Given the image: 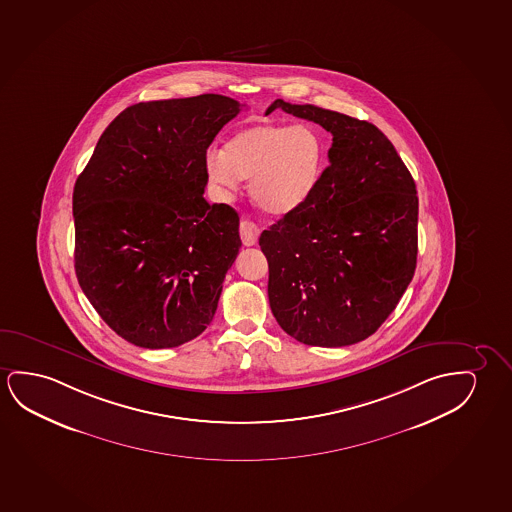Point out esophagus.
Here are the masks:
<instances>
[{
    "label": "esophagus",
    "mask_w": 512,
    "mask_h": 512,
    "mask_svg": "<svg viewBox=\"0 0 512 512\" xmlns=\"http://www.w3.org/2000/svg\"><path fill=\"white\" fill-rule=\"evenodd\" d=\"M239 234H241V239H243V245L253 246L257 243V239H259L260 229L250 220H241V223H239Z\"/></svg>",
    "instance_id": "1"
}]
</instances>
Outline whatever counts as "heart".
Instances as JSON below:
<instances>
[{"label":"heart","mask_w":512,"mask_h":512,"mask_svg":"<svg viewBox=\"0 0 512 512\" xmlns=\"http://www.w3.org/2000/svg\"><path fill=\"white\" fill-rule=\"evenodd\" d=\"M326 148L310 125L257 123L239 130L222 151H209V181L232 192L250 179L253 202L269 215H287L303 206L319 185Z\"/></svg>","instance_id":"heart-1"}]
</instances>
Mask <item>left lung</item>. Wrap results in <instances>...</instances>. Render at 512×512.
I'll return each instance as SVG.
<instances>
[{
  "mask_svg": "<svg viewBox=\"0 0 512 512\" xmlns=\"http://www.w3.org/2000/svg\"><path fill=\"white\" fill-rule=\"evenodd\" d=\"M333 135L329 165L303 206L260 234L269 306L285 333L313 347L363 341L393 313L417 262L415 183L368 121L275 100Z\"/></svg>",
  "mask_w": 512,
  "mask_h": 512,
  "instance_id": "1",
  "label": "left lung"
}]
</instances>
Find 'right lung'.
Returning a JSON list of instances; mask_svg holds the SVG:
<instances>
[{
  "instance_id": "1",
  "label": "right lung",
  "mask_w": 512,
  "mask_h": 512,
  "mask_svg": "<svg viewBox=\"0 0 512 512\" xmlns=\"http://www.w3.org/2000/svg\"><path fill=\"white\" fill-rule=\"evenodd\" d=\"M239 111L213 93L132 105L75 181V275L137 347H179L215 317L241 239L236 211L202 197L206 153Z\"/></svg>"
}]
</instances>
